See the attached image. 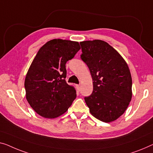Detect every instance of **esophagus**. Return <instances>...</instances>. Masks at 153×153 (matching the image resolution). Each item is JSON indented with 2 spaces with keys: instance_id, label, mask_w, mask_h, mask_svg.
<instances>
[{
  "instance_id": "obj_1",
  "label": "esophagus",
  "mask_w": 153,
  "mask_h": 153,
  "mask_svg": "<svg viewBox=\"0 0 153 153\" xmlns=\"http://www.w3.org/2000/svg\"><path fill=\"white\" fill-rule=\"evenodd\" d=\"M76 90H77V92H79V91H80V86H79V85H77L76 86Z\"/></svg>"
}]
</instances>
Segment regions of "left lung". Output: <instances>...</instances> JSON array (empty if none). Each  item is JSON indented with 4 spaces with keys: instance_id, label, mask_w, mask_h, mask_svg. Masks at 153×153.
<instances>
[{
    "instance_id": "8db88e82",
    "label": "left lung",
    "mask_w": 153,
    "mask_h": 153,
    "mask_svg": "<svg viewBox=\"0 0 153 153\" xmlns=\"http://www.w3.org/2000/svg\"><path fill=\"white\" fill-rule=\"evenodd\" d=\"M80 58L88 66L93 79L91 95L84 97L92 115L111 122L126 110L132 98V77L121 55L103 40L79 42Z\"/></svg>"
}]
</instances>
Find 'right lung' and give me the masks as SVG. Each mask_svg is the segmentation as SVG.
<instances>
[{"label": "right lung", "instance_id": "1", "mask_svg": "<svg viewBox=\"0 0 153 153\" xmlns=\"http://www.w3.org/2000/svg\"><path fill=\"white\" fill-rule=\"evenodd\" d=\"M80 49L74 41L53 39L40 48L26 75V98L31 108L45 118H56L68 110L76 97L65 80L66 63Z\"/></svg>", "mask_w": 153, "mask_h": 153}]
</instances>
